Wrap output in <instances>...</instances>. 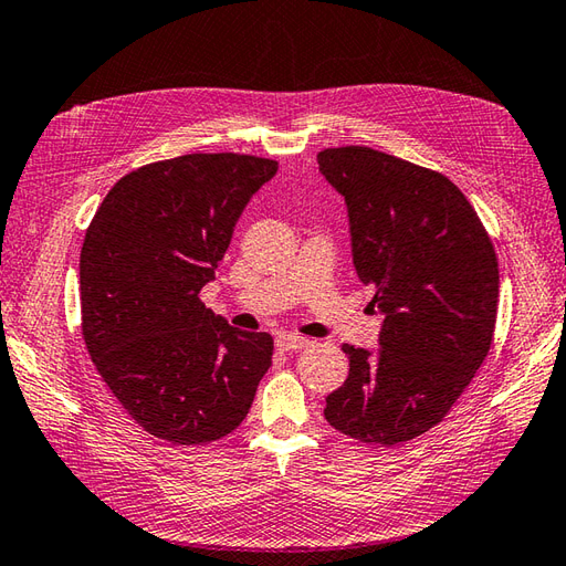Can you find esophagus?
I'll use <instances>...</instances> for the list:
<instances>
[{
    "label": "esophagus",
    "instance_id": "obj_1",
    "mask_svg": "<svg viewBox=\"0 0 566 566\" xmlns=\"http://www.w3.org/2000/svg\"><path fill=\"white\" fill-rule=\"evenodd\" d=\"M308 345H311V339L304 335H296V333L277 335V349H282V352H294V349L308 347Z\"/></svg>",
    "mask_w": 566,
    "mask_h": 566
}]
</instances>
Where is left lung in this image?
<instances>
[{"label": "left lung", "instance_id": "left-lung-1", "mask_svg": "<svg viewBox=\"0 0 566 566\" xmlns=\"http://www.w3.org/2000/svg\"><path fill=\"white\" fill-rule=\"evenodd\" d=\"M318 168L345 195L359 280L386 315L376 354L345 345L349 376L325 398L345 437L396 446L443 422L492 347L499 262L475 207L439 170L371 147Z\"/></svg>", "mask_w": 566, "mask_h": 566}]
</instances>
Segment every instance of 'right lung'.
Wrapping results in <instances>:
<instances>
[{"label":"right lung","mask_w":566,"mask_h":566,"mask_svg":"<svg viewBox=\"0 0 566 566\" xmlns=\"http://www.w3.org/2000/svg\"><path fill=\"white\" fill-rule=\"evenodd\" d=\"M251 154H186L123 176L78 258L82 333L105 386L144 431L212 443L251 410L274 339L200 298L248 200L277 174Z\"/></svg>","instance_id":"obj_1"}]
</instances>
